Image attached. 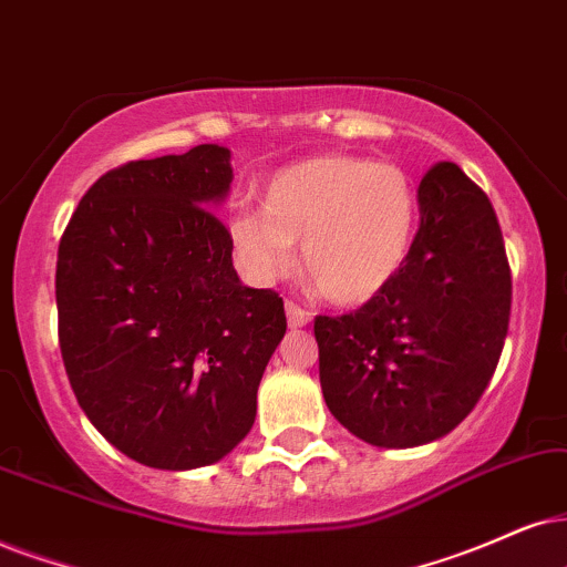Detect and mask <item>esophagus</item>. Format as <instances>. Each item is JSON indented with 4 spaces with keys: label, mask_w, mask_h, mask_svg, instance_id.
Listing matches in <instances>:
<instances>
[{
    "label": "esophagus",
    "mask_w": 567,
    "mask_h": 567,
    "mask_svg": "<svg viewBox=\"0 0 567 567\" xmlns=\"http://www.w3.org/2000/svg\"><path fill=\"white\" fill-rule=\"evenodd\" d=\"M285 311H288V324L292 329L306 327L308 321H311V311H306V308L298 306L296 300H288V303H285Z\"/></svg>",
    "instance_id": "obj_1"
}]
</instances>
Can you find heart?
<instances>
[{
    "label": "heart",
    "instance_id": "heart-1",
    "mask_svg": "<svg viewBox=\"0 0 567 567\" xmlns=\"http://www.w3.org/2000/svg\"><path fill=\"white\" fill-rule=\"evenodd\" d=\"M415 190L403 169L324 154L277 172L264 206L240 204L227 235L243 275L269 285L300 259L321 296L355 306L379 296L408 259Z\"/></svg>",
    "mask_w": 567,
    "mask_h": 567
}]
</instances>
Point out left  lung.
<instances>
[{"instance_id":"left-lung-1","label":"left lung","mask_w":567,"mask_h":567,"mask_svg":"<svg viewBox=\"0 0 567 567\" xmlns=\"http://www.w3.org/2000/svg\"><path fill=\"white\" fill-rule=\"evenodd\" d=\"M419 233L386 288L346 317H317L327 408L358 440L429 444L474 411L511 321V267L486 193L453 162L419 185Z\"/></svg>"}]
</instances>
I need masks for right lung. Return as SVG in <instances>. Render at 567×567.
<instances>
[{
    "mask_svg": "<svg viewBox=\"0 0 567 567\" xmlns=\"http://www.w3.org/2000/svg\"><path fill=\"white\" fill-rule=\"evenodd\" d=\"M230 148L123 164L91 185L56 254L68 379L93 426L148 468L190 471L250 432L285 337L282 298L254 290L212 209Z\"/></svg>",
    "mask_w": 567,
    "mask_h": 567,
    "instance_id": "obj_1",
    "label": "right lung"
}]
</instances>
